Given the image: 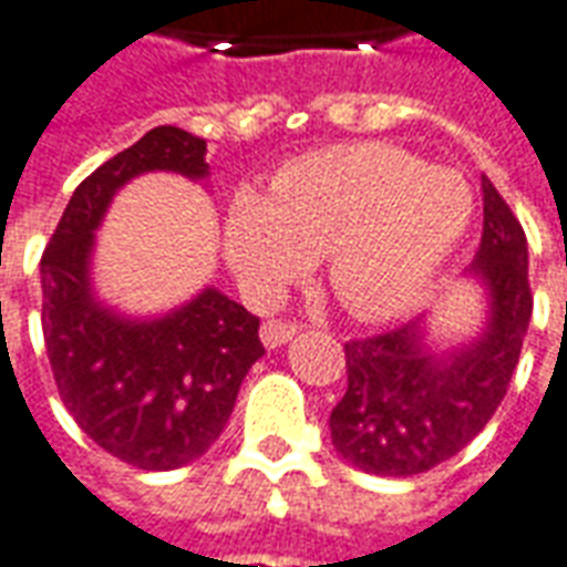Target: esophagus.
<instances>
[{"label":"esophagus","instance_id":"1","mask_svg":"<svg viewBox=\"0 0 567 567\" xmlns=\"http://www.w3.org/2000/svg\"><path fill=\"white\" fill-rule=\"evenodd\" d=\"M296 332H299V323H292V320H265L262 329H259L265 348H280V344L290 341Z\"/></svg>","mask_w":567,"mask_h":567}]
</instances>
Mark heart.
Instances as JSON below:
<instances>
[{"instance_id":"obj_1","label":"heart","mask_w":567,"mask_h":567,"mask_svg":"<svg viewBox=\"0 0 567 567\" xmlns=\"http://www.w3.org/2000/svg\"><path fill=\"white\" fill-rule=\"evenodd\" d=\"M473 198L452 171L403 148L354 143L284 164L268 198L240 192L226 219V256L271 296L327 256L332 290L354 315L396 317L427 292L467 228Z\"/></svg>"}]
</instances>
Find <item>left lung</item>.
<instances>
[{
  "label": "left lung",
  "instance_id": "left-lung-1",
  "mask_svg": "<svg viewBox=\"0 0 567 567\" xmlns=\"http://www.w3.org/2000/svg\"><path fill=\"white\" fill-rule=\"evenodd\" d=\"M492 296L483 339L436 357L421 323L344 344L348 391L329 415L332 445L354 467L415 476L457 455L497 412L532 320L528 247L519 219L483 176V240L470 268Z\"/></svg>",
  "mask_w": 567,
  "mask_h": 567
}]
</instances>
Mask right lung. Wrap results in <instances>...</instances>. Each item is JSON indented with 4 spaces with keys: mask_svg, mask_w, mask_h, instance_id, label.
<instances>
[{
    "mask_svg": "<svg viewBox=\"0 0 567 567\" xmlns=\"http://www.w3.org/2000/svg\"><path fill=\"white\" fill-rule=\"evenodd\" d=\"M207 140L162 124L72 192L42 252V332L63 405L94 443L136 470L200 457L226 427L240 381L265 354L259 317L204 290L162 320H124L91 292L94 228L146 171L207 176Z\"/></svg>",
    "mask_w": 567,
    "mask_h": 567,
    "instance_id": "add662e5",
    "label": "right lung"
}]
</instances>
